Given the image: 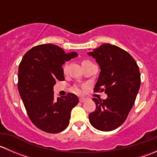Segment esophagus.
Returning <instances> with one entry per match:
<instances>
[{"mask_svg": "<svg viewBox=\"0 0 157 157\" xmlns=\"http://www.w3.org/2000/svg\"><path fill=\"white\" fill-rule=\"evenodd\" d=\"M86 100V98H83V97H80V99H79V101H80V102H84Z\"/></svg>", "mask_w": 157, "mask_h": 157, "instance_id": "1", "label": "esophagus"}]
</instances>
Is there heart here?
Here are the masks:
<instances>
[{
    "label": "heart",
    "mask_w": 157,
    "mask_h": 157,
    "mask_svg": "<svg viewBox=\"0 0 157 157\" xmlns=\"http://www.w3.org/2000/svg\"><path fill=\"white\" fill-rule=\"evenodd\" d=\"M88 61H83V63L88 62ZM66 69H67V64H65L64 66H63V70H64V71H65ZM71 91L74 93H77V94H80V93H81L82 90L78 86H74L72 88H71Z\"/></svg>",
    "instance_id": "heart-1"
}]
</instances>
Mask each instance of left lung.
Masks as SVG:
<instances>
[{
    "mask_svg": "<svg viewBox=\"0 0 157 157\" xmlns=\"http://www.w3.org/2000/svg\"><path fill=\"white\" fill-rule=\"evenodd\" d=\"M88 55L101 69L94 92H105L108 96L102 100L93 98L96 108L89 120L97 130L113 131L124 122L135 102L140 86L138 65L128 52L109 43Z\"/></svg>",
    "mask_w": 157,
    "mask_h": 157,
    "instance_id": "8db88e82",
    "label": "left lung"
}]
</instances>
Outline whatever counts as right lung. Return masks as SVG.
Masks as SVG:
<instances>
[{
	"label": "right lung",
	"mask_w": 157,
	"mask_h": 157,
	"mask_svg": "<svg viewBox=\"0 0 157 157\" xmlns=\"http://www.w3.org/2000/svg\"><path fill=\"white\" fill-rule=\"evenodd\" d=\"M77 56L66 54L53 44L32 48L22 58L18 70V90L28 116L38 128L56 134L68 126L71 112L79 102L74 93L55 99L53 86L64 80L62 65Z\"/></svg>",
	"instance_id": "right-lung-1"
}]
</instances>
